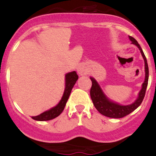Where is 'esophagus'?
I'll use <instances>...</instances> for the list:
<instances>
[{"label": "esophagus", "instance_id": "esophagus-1", "mask_svg": "<svg viewBox=\"0 0 156 156\" xmlns=\"http://www.w3.org/2000/svg\"><path fill=\"white\" fill-rule=\"evenodd\" d=\"M77 73L80 74V75L83 76V75H87L88 73V69H87V67L85 64H80L77 67Z\"/></svg>", "mask_w": 156, "mask_h": 156}]
</instances>
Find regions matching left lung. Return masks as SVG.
I'll return each instance as SVG.
<instances>
[{
	"instance_id": "obj_1",
	"label": "left lung",
	"mask_w": 156,
	"mask_h": 156,
	"mask_svg": "<svg viewBox=\"0 0 156 156\" xmlns=\"http://www.w3.org/2000/svg\"><path fill=\"white\" fill-rule=\"evenodd\" d=\"M128 38L131 42V44L136 45L138 49L140 50L141 56H142L144 62H145V80L141 85V88L138 93V98H136V100L132 104H127V105H123L119 103L115 102V101L110 99L108 96L104 94V90L101 87L100 84L94 77H90L91 81H92V87H91L90 89V98L93 101V104H94L96 109L98 110L101 114L108 117V118H121L129 114L130 113L134 111L135 109H137L143 101L147 86H148V66L145 54H144L139 44L133 37L128 36Z\"/></svg>"
}]
</instances>
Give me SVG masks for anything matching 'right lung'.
Returning <instances> with one entry per match:
<instances>
[{
  "mask_svg": "<svg viewBox=\"0 0 156 156\" xmlns=\"http://www.w3.org/2000/svg\"><path fill=\"white\" fill-rule=\"evenodd\" d=\"M78 77L79 76L76 74V71L67 73L65 75V90H64L63 94H62V97L59 102L53 108H50L48 111H44L43 113L38 116L32 117V118L35 121H49V120H52L58 117L63 111L67 101L69 99V97L70 95L73 86L75 85L76 82L78 80Z\"/></svg>",
  "mask_w": 156,
  "mask_h": 156,
  "instance_id": "1",
  "label": "right lung"
}]
</instances>
